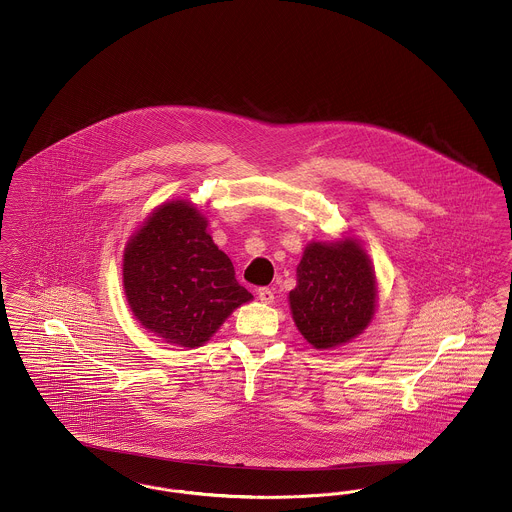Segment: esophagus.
<instances>
[{"mask_svg":"<svg viewBox=\"0 0 512 512\" xmlns=\"http://www.w3.org/2000/svg\"><path fill=\"white\" fill-rule=\"evenodd\" d=\"M257 297H259L263 303L270 305V303L274 301V292H272L270 288H259V290H257Z\"/></svg>","mask_w":512,"mask_h":512,"instance_id":"obj_1","label":"esophagus"}]
</instances>
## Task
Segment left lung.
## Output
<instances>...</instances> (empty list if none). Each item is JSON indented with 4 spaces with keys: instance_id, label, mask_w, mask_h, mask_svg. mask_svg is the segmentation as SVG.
Listing matches in <instances>:
<instances>
[{
    "instance_id": "8db88e82",
    "label": "left lung",
    "mask_w": 512,
    "mask_h": 512,
    "mask_svg": "<svg viewBox=\"0 0 512 512\" xmlns=\"http://www.w3.org/2000/svg\"><path fill=\"white\" fill-rule=\"evenodd\" d=\"M290 309L301 336L317 349L363 334L376 309V276L365 249L351 238L307 245Z\"/></svg>"
}]
</instances>
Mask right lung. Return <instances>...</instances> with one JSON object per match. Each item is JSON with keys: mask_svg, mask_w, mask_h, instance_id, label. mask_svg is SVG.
<instances>
[{"mask_svg": "<svg viewBox=\"0 0 512 512\" xmlns=\"http://www.w3.org/2000/svg\"><path fill=\"white\" fill-rule=\"evenodd\" d=\"M122 282L134 317L159 338L199 347L253 299L188 201L155 209L124 249Z\"/></svg>", "mask_w": 512, "mask_h": 512, "instance_id": "obj_1", "label": "right lung"}]
</instances>
